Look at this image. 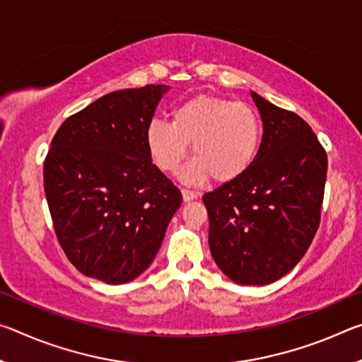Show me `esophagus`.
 Returning a JSON list of instances; mask_svg holds the SVG:
<instances>
[{
    "mask_svg": "<svg viewBox=\"0 0 362 362\" xmlns=\"http://www.w3.org/2000/svg\"><path fill=\"white\" fill-rule=\"evenodd\" d=\"M182 196H183V201H185V203H188V201H193V199H196V194L194 192H192V189H187V188H183L182 189Z\"/></svg>",
    "mask_w": 362,
    "mask_h": 362,
    "instance_id": "34e87169",
    "label": "esophagus"
}]
</instances>
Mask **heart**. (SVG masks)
<instances>
[{
	"instance_id": "obj_1",
	"label": "heart",
	"mask_w": 362,
	"mask_h": 362,
	"mask_svg": "<svg viewBox=\"0 0 362 362\" xmlns=\"http://www.w3.org/2000/svg\"><path fill=\"white\" fill-rule=\"evenodd\" d=\"M260 137V121L252 108L207 94L182 102L174 108L173 121L153 119L145 131L153 161L164 173L179 169L192 144L194 159L180 173L187 183L209 177L217 183L240 179L255 161Z\"/></svg>"
}]
</instances>
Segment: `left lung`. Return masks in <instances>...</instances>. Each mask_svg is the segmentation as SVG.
Masks as SVG:
<instances>
[{"label": "left lung", "mask_w": 362, "mask_h": 362, "mask_svg": "<svg viewBox=\"0 0 362 362\" xmlns=\"http://www.w3.org/2000/svg\"><path fill=\"white\" fill-rule=\"evenodd\" d=\"M263 121L246 174L206 193L209 247L231 281L265 286L302 260L317 231L327 155L298 115L250 93Z\"/></svg>", "instance_id": "left-lung-1"}]
</instances>
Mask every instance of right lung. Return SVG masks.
I'll return each instance as SVG.
<instances>
[{
  "label": "right lung",
  "instance_id": "right-lung-1",
  "mask_svg": "<svg viewBox=\"0 0 362 362\" xmlns=\"http://www.w3.org/2000/svg\"><path fill=\"white\" fill-rule=\"evenodd\" d=\"M169 89L115 90L66 118L45 159L59 244L78 272L107 284L151 265L182 193L155 164L145 131Z\"/></svg>",
  "mask_w": 362,
  "mask_h": 362
}]
</instances>
